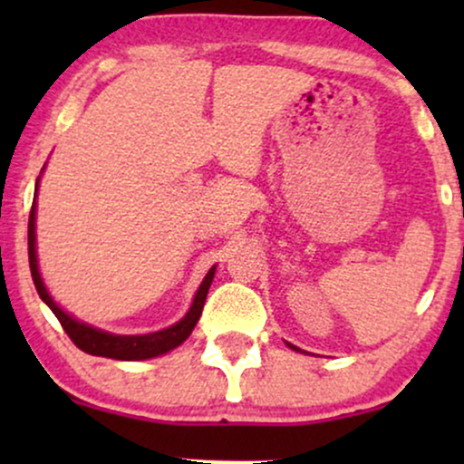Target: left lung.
<instances>
[{
	"label": "left lung",
	"mask_w": 464,
	"mask_h": 464,
	"mask_svg": "<svg viewBox=\"0 0 464 464\" xmlns=\"http://www.w3.org/2000/svg\"><path fill=\"white\" fill-rule=\"evenodd\" d=\"M287 344V347H290V349H295V351H301L299 347H295V344H290V343H285Z\"/></svg>",
	"instance_id": "1"
}]
</instances>
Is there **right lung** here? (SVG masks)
<instances>
[{
  "label": "right lung",
  "instance_id": "add662e5",
  "mask_svg": "<svg viewBox=\"0 0 464 464\" xmlns=\"http://www.w3.org/2000/svg\"><path fill=\"white\" fill-rule=\"evenodd\" d=\"M44 169H41V174H44ZM39 180L41 177L36 179V191H39ZM28 257H30L32 281H34L41 301L54 312V316L61 321L63 329H65L69 338L73 340V344H76L78 349H82L84 353L102 355V358H113V360H150V358H157V355L169 353V351L177 349L179 344H183L185 340L189 338V334L194 332L196 323H198L202 307H205L207 292H209L211 281H214V275H216V266H211L209 273L205 275V279H202L198 290H196L194 301H191L188 314H185L179 323L169 324V327L159 329V332H152V334L121 335V334L104 332V329L93 327V324L78 321V318H73L72 314H67L54 299H52L50 290L45 287L44 276L39 273V257H36V196H34V205H32L30 222H28Z\"/></svg>",
  "mask_w": 464,
  "mask_h": 464
}]
</instances>
